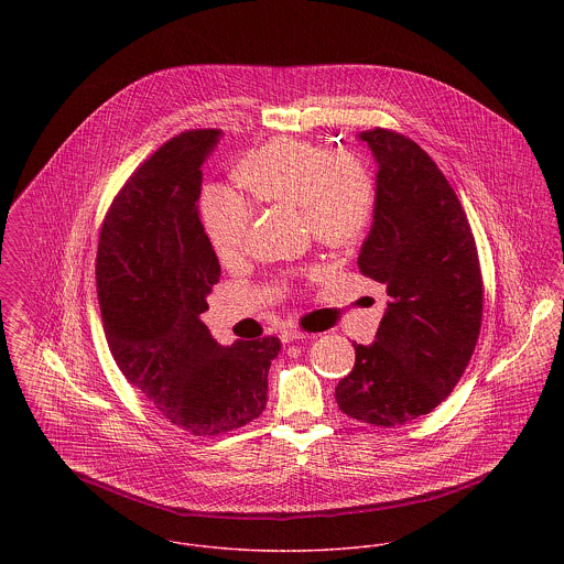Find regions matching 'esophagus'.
Instances as JSON below:
<instances>
[{
	"label": "esophagus",
	"instance_id": "34e87169",
	"mask_svg": "<svg viewBox=\"0 0 564 564\" xmlns=\"http://www.w3.org/2000/svg\"><path fill=\"white\" fill-rule=\"evenodd\" d=\"M280 338H282V343H293V340H304V338H308V334L302 332V329H297V327H286V329H282Z\"/></svg>",
	"mask_w": 564,
	"mask_h": 564
}]
</instances>
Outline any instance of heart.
<instances>
[{
	"instance_id": "1",
	"label": "heart",
	"mask_w": 564,
	"mask_h": 564,
	"mask_svg": "<svg viewBox=\"0 0 564 564\" xmlns=\"http://www.w3.org/2000/svg\"><path fill=\"white\" fill-rule=\"evenodd\" d=\"M242 191L258 204L295 208L315 241L351 249L376 210V177L367 159L347 148L325 150L300 139H275L247 154L235 169ZM202 221L217 258L235 262L249 241L253 210L226 186H208Z\"/></svg>"
}]
</instances>
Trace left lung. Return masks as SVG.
Returning a JSON list of instances; mask_svg holds the SVG:
<instances>
[{
	"label": "left lung",
	"instance_id": "obj_1",
	"mask_svg": "<svg viewBox=\"0 0 564 564\" xmlns=\"http://www.w3.org/2000/svg\"><path fill=\"white\" fill-rule=\"evenodd\" d=\"M378 162L376 210L358 267L391 302L371 345L336 387L338 408L393 427L432 412L463 378L482 323V273L467 215L443 171L414 141L358 134Z\"/></svg>",
	"mask_w": 564,
	"mask_h": 564
}]
</instances>
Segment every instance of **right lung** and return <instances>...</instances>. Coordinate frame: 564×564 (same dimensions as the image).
<instances>
[{
  "label": "right lung",
  "instance_id": "1",
  "mask_svg": "<svg viewBox=\"0 0 564 564\" xmlns=\"http://www.w3.org/2000/svg\"><path fill=\"white\" fill-rule=\"evenodd\" d=\"M221 130H188L143 162L112 199L97 245L110 354L166 421L195 436L242 427L267 405L275 336L219 345L199 319L221 267L199 221L202 164Z\"/></svg>",
  "mask_w": 564,
  "mask_h": 564
}]
</instances>
